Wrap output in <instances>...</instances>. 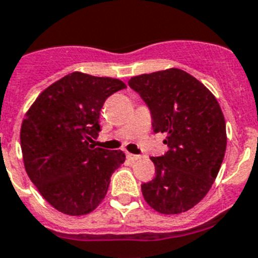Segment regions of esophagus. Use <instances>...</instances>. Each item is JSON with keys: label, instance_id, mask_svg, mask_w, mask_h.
<instances>
[{"label": "esophagus", "instance_id": "obj_1", "mask_svg": "<svg viewBox=\"0 0 258 258\" xmlns=\"http://www.w3.org/2000/svg\"><path fill=\"white\" fill-rule=\"evenodd\" d=\"M127 159L130 160V161H136V160H139L140 159V156L139 155H134V153H130L127 152Z\"/></svg>", "mask_w": 258, "mask_h": 258}]
</instances>
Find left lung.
I'll return each instance as SVG.
<instances>
[{
  "label": "left lung",
  "instance_id": "obj_1",
  "mask_svg": "<svg viewBox=\"0 0 258 258\" xmlns=\"http://www.w3.org/2000/svg\"><path fill=\"white\" fill-rule=\"evenodd\" d=\"M130 88L147 103L155 133H165L168 152L151 157L156 176L143 197L160 214H181L205 198L227 147L226 120L218 99L182 69L131 77Z\"/></svg>",
  "mask_w": 258,
  "mask_h": 258
}]
</instances>
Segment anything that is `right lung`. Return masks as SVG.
Wrapping results in <instances>:
<instances>
[{
  "label": "right lung",
  "instance_id": "1",
  "mask_svg": "<svg viewBox=\"0 0 258 258\" xmlns=\"http://www.w3.org/2000/svg\"><path fill=\"white\" fill-rule=\"evenodd\" d=\"M125 84L81 72L43 90L21 127L25 169L43 198L57 211L80 216L105 198L110 177L125 160L122 151L94 148L99 111Z\"/></svg>",
  "mask_w": 258,
  "mask_h": 258
}]
</instances>
